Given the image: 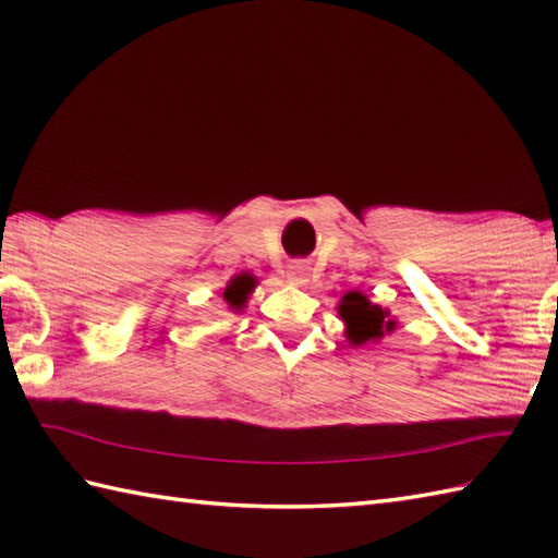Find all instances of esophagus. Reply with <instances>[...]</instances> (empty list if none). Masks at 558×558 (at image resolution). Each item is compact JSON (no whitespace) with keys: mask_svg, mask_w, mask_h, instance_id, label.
<instances>
[{"mask_svg":"<svg viewBox=\"0 0 558 558\" xmlns=\"http://www.w3.org/2000/svg\"><path fill=\"white\" fill-rule=\"evenodd\" d=\"M286 276H288V282H292V286H304V282L310 280V266H306L304 260H292V264L286 270Z\"/></svg>","mask_w":558,"mask_h":558,"instance_id":"34e87169","label":"esophagus"}]
</instances>
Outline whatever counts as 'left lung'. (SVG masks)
I'll use <instances>...</instances> for the list:
<instances>
[{"mask_svg":"<svg viewBox=\"0 0 558 558\" xmlns=\"http://www.w3.org/2000/svg\"><path fill=\"white\" fill-rule=\"evenodd\" d=\"M338 314L345 322V336L352 345L381 340L384 333H393L396 322L388 318V310L366 300V294L352 290L338 304Z\"/></svg>","mask_w":558,"mask_h":558,"instance_id":"obj_1","label":"left lung"}]
</instances>
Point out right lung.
<instances>
[{"mask_svg":"<svg viewBox=\"0 0 558 558\" xmlns=\"http://www.w3.org/2000/svg\"><path fill=\"white\" fill-rule=\"evenodd\" d=\"M254 288H256L254 278L246 276V272H242V276H236L228 282V288H225V292H222V300L230 304V310L242 312L246 300H248V294H252Z\"/></svg>","mask_w":558,"mask_h":558,"instance_id":"add662e5","label":"right lung"}]
</instances>
